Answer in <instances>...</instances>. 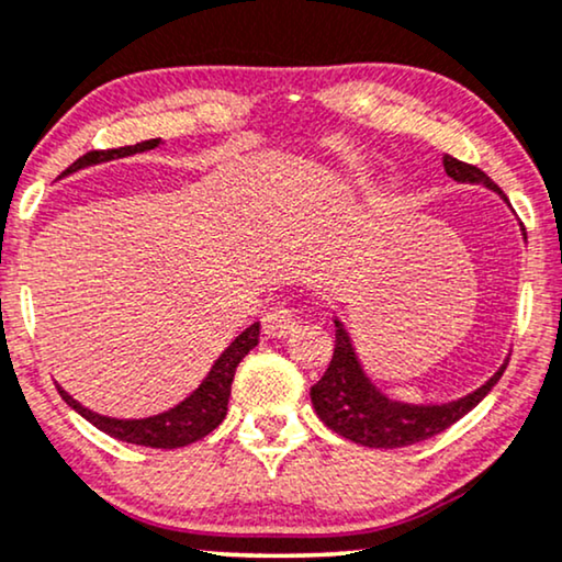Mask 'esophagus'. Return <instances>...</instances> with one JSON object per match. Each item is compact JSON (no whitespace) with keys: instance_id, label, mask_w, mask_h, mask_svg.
Wrapping results in <instances>:
<instances>
[{"instance_id":"obj_1","label":"esophagus","mask_w":562,"mask_h":562,"mask_svg":"<svg viewBox=\"0 0 562 562\" xmlns=\"http://www.w3.org/2000/svg\"><path fill=\"white\" fill-rule=\"evenodd\" d=\"M295 326H297V318L288 305H274V308H269L265 318H261V329H265L267 337L272 339L288 337L290 331H295Z\"/></svg>"}]
</instances>
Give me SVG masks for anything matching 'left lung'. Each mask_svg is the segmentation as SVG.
Here are the masks:
<instances>
[{
    "mask_svg": "<svg viewBox=\"0 0 562 562\" xmlns=\"http://www.w3.org/2000/svg\"><path fill=\"white\" fill-rule=\"evenodd\" d=\"M443 168L457 183L485 187L495 191L508 204L498 183L490 179L487 173H482L480 168L467 166V162L451 158V155L443 158ZM521 236L527 238V233L521 231ZM334 326H337V334H334L337 339H334L331 363L322 379L311 386V402H314L316 415L322 417L326 428L339 432L342 438H350L352 443L368 446V449H402V446L420 443V440H428L446 428H451L453 423L461 420L467 412H472L493 392V386L501 381L508 366L506 358L498 371L490 375L482 386L459 396V400L430 404L402 402L383 394L368 379L358 355H355L352 339L345 324L334 318Z\"/></svg>",
    "mask_w": 562,
    "mask_h": 562,
    "instance_id": "8db88e82",
    "label": "left lung"
}]
</instances>
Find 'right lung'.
<instances>
[{
	"label": "right lung",
	"mask_w": 562,
	"mask_h": 562,
	"mask_svg": "<svg viewBox=\"0 0 562 562\" xmlns=\"http://www.w3.org/2000/svg\"><path fill=\"white\" fill-rule=\"evenodd\" d=\"M158 145H162V139L137 142V145L119 147V150L88 153L64 170V176L77 173V170L90 168V166H101V162H109V160L130 158V155L155 150ZM257 345H259V322H254L248 329L240 331L223 352H220V358L212 363L210 373L204 375L202 383H199L187 400L176 404V407L158 412V415H150V417H130V420H122V417L98 415V412L82 407L80 402L72 400V396L64 392L61 386L56 389H59L61 400L67 402L77 415H82L85 420L95 425L98 430L109 432L111 438L126 440V443H134V446H150V449H181V446H189L194 443V440L204 438L207 432L215 430L217 425L225 420V415H228L233 375H236V368L240 360H244Z\"/></svg>",
	"instance_id": "add662e5"
}]
</instances>
